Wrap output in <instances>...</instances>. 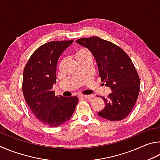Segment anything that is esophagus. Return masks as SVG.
I'll list each match as a JSON object with an SVG mask.
<instances>
[{
  "label": "esophagus",
  "instance_id": "1",
  "mask_svg": "<svg viewBox=\"0 0 160 160\" xmlns=\"http://www.w3.org/2000/svg\"><path fill=\"white\" fill-rule=\"evenodd\" d=\"M80 97L84 98H94V95H90V96H87V95H81Z\"/></svg>",
  "mask_w": 160,
  "mask_h": 160
}]
</instances>
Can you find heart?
Wrapping results in <instances>:
<instances>
[{"mask_svg":"<svg viewBox=\"0 0 160 160\" xmlns=\"http://www.w3.org/2000/svg\"><path fill=\"white\" fill-rule=\"evenodd\" d=\"M88 55H90V53H89L88 50L85 48H81L79 50H78L77 52L75 53V58L77 60V59L82 58Z\"/></svg>","mask_w":160,"mask_h":160,"instance_id":"heart-1","label":"heart"}]
</instances>
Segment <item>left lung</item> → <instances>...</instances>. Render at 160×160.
I'll list each match as a JSON object with an SVG mask.
<instances>
[{"label":"left lung","mask_w":160,"mask_h":160,"mask_svg":"<svg viewBox=\"0 0 160 160\" xmlns=\"http://www.w3.org/2000/svg\"><path fill=\"white\" fill-rule=\"evenodd\" d=\"M93 55L103 85L112 91L102 97L105 108L98 114L110 121H120L130 114L138 99L140 78L133 64L124 50L98 36L76 41Z\"/></svg>","instance_id":"obj_1"}]
</instances>
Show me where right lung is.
Wrapping results in <instances>:
<instances>
[{"label": "right lung", "mask_w": 160, "mask_h": 160, "mask_svg": "<svg viewBox=\"0 0 160 160\" xmlns=\"http://www.w3.org/2000/svg\"><path fill=\"white\" fill-rule=\"evenodd\" d=\"M71 41H50L38 48L31 55L23 72L22 92L36 119L50 127H56L71 118L78 98L55 96L58 59Z\"/></svg>", "instance_id": "1"}]
</instances>
